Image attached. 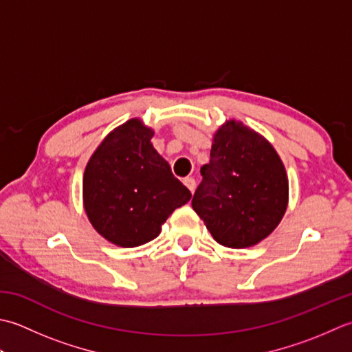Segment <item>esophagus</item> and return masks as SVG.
<instances>
[{"label": "esophagus", "instance_id": "34e87169", "mask_svg": "<svg viewBox=\"0 0 352 352\" xmlns=\"http://www.w3.org/2000/svg\"><path fill=\"white\" fill-rule=\"evenodd\" d=\"M184 184H185V186L186 188H188L191 192H195V190H196V181L192 177H185L184 179Z\"/></svg>", "mask_w": 352, "mask_h": 352}]
</instances>
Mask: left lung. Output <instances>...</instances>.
<instances>
[{
	"label": "left lung",
	"mask_w": 352,
	"mask_h": 352,
	"mask_svg": "<svg viewBox=\"0 0 352 352\" xmlns=\"http://www.w3.org/2000/svg\"><path fill=\"white\" fill-rule=\"evenodd\" d=\"M200 175L191 205L219 245L255 246L283 220L289 205L284 164L274 146L241 121L228 120L217 129Z\"/></svg>",
	"instance_id": "left-lung-1"
}]
</instances>
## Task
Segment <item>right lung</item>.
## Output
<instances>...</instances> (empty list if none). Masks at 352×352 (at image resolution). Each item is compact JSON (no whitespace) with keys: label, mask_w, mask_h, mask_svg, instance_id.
<instances>
[{"label":"right lung","mask_w":352,"mask_h":352,"mask_svg":"<svg viewBox=\"0 0 352 352\" xmlns=\"http://www.w3.org/2000/svg\"><path fill=\"white\" fill-rule=\"evenodd\" d=\"M153 129L131 118L104 136L83 173V208L92 228L120 248L156 239L191 199L152 144Z\"/></svg>","instance_id":"right-lung-1"}]
</instances>
